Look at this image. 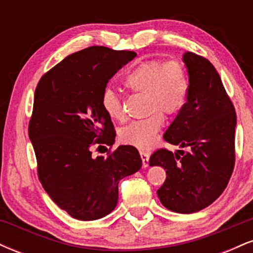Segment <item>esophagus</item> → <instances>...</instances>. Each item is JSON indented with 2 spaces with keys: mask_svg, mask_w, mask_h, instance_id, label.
Returning a JSON list of instances; mask_svg holds the SVG:
<instances>
[{
  "mask_svg": "<svg viewBox=\"0 0 253 253\" xmlns=\"http://www.w3.org/2000/svg\"><path fill=\"white\" fill-rule=\"evenodd\" d=\"M140 157H141V161H143V168H147V167H149L150 156L147 155L146 152H140Z\"/></svg>",
  "mask_w": 253,
  "mask_h": 253,
  "instance_id": "obj_1",
  "label": "esophagus"
}]
</instances>
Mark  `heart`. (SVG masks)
Masks as SVG:
<instances>
[{"label":"heart","instance_id":"heart-1","mask_svg":"<svg viewBox=\"0 0 253 253\" xmlns=\"http://www.w3.org/2000/svg\"><path fill=\"white\" fill-rule=\"evenodd\" d=\"M124 82L130 90L146 96L145 110L149 115L121 128L119 136L124 144L149 150L164 125L162 114H177L184 107L189 89L187 70L179 60L149 59L134 66ZM102 107L112 120H124L123 100L115 90H104Z\"/></svg>","mask_w":253,"mask_h":253}]
</instances>
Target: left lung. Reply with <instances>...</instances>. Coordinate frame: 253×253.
I'll return each mask as SVG.
<instances>
[{
    "instance_id": "8db88e82",
    "label": "left lung",
    "mask_w": 253,
    "mask_h": 253,
    "mask_svg": "<svg viewBox=\"0 0 253 253\" xmlns=\"http://www.w3.org/2000/svg\"><path fill=\"white\" fill-rule=\"evenodd\" d=\"M183 62L189 76L187 102L164 139L188 151L172 153L159 149L149 163L167 171L164 184L157 190L162 205L176 213L191 214L215 201L231 178L236 162L237 115L210 60L185 52Z\"/></svg>"
}]
</instances>
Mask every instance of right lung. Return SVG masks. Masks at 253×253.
<instances>
[{"mask_svg": "<svg viewBox=\"0 0 253 253\" xmlns=\"http://www.w3.org/2000/svg\"><path fill=\"white\" fill-rule=\"evenodd\" d=\"M135 56L91 46L64 58L36 88L28 135L38 177L52 201L77 220L108 215L117 207L120 179L141 168L138 150L129 145L107 157L91 156L92 145L114 144L102 94L110 78Z\"/></svg>", "mask_w": 253, "mask_h": 253, "instance_id": "obj_1", "label": "right lung"}]
</instances>
